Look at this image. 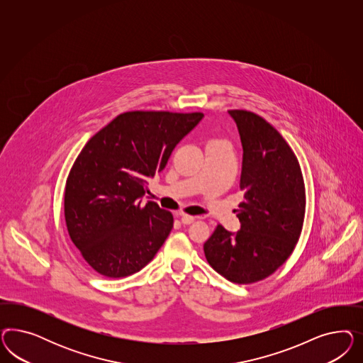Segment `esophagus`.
Instances as JSON below:
<instances>
[{
	"label": "esophagus",
	"instance_id": "34e87169",
	"mask_svg": "<svg viewBox=\"0 0 363 363\" xmlns=\"http://www.w3.org/2000/svg\"><path fill=\"white\" fill-rule=\"evenodd\" d=\"M196 220V217H193V216H187V214H181V222L184 223V225H190V223H193Z\"/></svg>",
	"mask_w": 363,
	"mask_h": 363
}]
</instances>
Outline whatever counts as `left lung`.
I'll list each match as a JSON object with an SVG mask.
<instances>
[{
  "instance_id": "left-lung-1",
  "label": "left lung",
  "mask_w": 363,
  "mask_h": 363,
  "mask_svg": "<svg viewBox=\"0 0 363 363\" xmlns=\"http://www.w3.org/2000/svg\"><path fill=\"white\" fill-rule=\"evenodd\" d=\"M241 137V229L218 225L203 252L214 270L235 284L273 274L294 250L305 216V185L297 157L262 117L229 110Z\"/></svg>"
}]
</instances>
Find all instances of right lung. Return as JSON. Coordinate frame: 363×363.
<instances>
[{
	"instance_id": "1",
	"label": "right lung",
	"mask_w": 363,
	"mask_h": 363,
	"mask_svg": "<svg viewBox=\"0 0 363 363\" xmlns=\"http://www.w3.org/2000/svg\"><path fill=\"white\" fill-rule=\"evenodd\" d=\"M202 113L128 111L94 134L66 179L69 235L97 273L121 278L140 272L164 245L173 216L147 201V179L165 169Z\"/></svg>"
}]
</instances>
